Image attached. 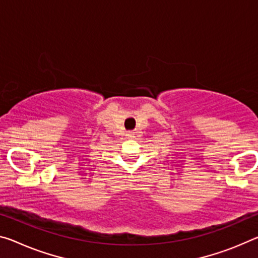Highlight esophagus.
Segmentation results:
<instances>
[{"mask_svg":"<svg viewBox=\"0 0 258 258\" xmlns=\"http://www.w3.org/2000/svg\"><path fill=\"white\" fill-rule=\"evenodd\" d=\"M126 137H127L128 139H133L134 138V132H127V133H126Z\"/></svg>","mask_w":258,"mask_h":258,"instance_id":"obj_1","label":"esophagus"}]
</instances>
